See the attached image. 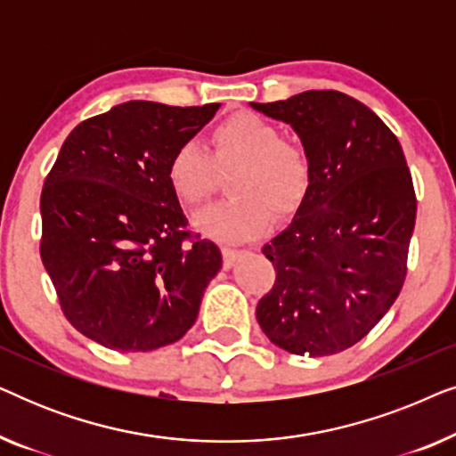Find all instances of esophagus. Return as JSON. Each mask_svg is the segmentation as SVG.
Here are the masks:
<instances>
[{"label":"esophagus","mask_w":456,"mask_h":456,"mask_svg":"<svg viewBox=\"0 0 456 456\" xmlns=\"http://www.w3.org/2000/svg\"><path fill=\"white\" fill-rule=\"evenodd\" d=\"M222 255H224V267H232V265H234V261L239 259L240 251H236V248H228V247H224V248H222Z\"/></svg>","instance_id":"obj_1"}]
</instances>
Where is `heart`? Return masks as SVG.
I'll return each instance as SVG.
<instances>
[{"label":"heart","mask_w":456,"mask_h":456,"mask_svg":"<svg viewBox=\"0 0 456 456\" xmlns=\"http://www.w3.org/2000/svg\"><path fill=\"white\" fill-rule=\"evenodd\" d=\"M209 141L211 151L195 141L178 145L166 170L170 191L186 208L208 201L220 174L236 170L230 180L236 199L197 214L192 226L199 234L245 242L264 232L270 211L286 216L297 209L309 184V159L272 122L240 111L217 124Z\"/></svg>","instance_id":"obj_1"}]
</instances>
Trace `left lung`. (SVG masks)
<instances>
[{"label": "left lung", "mask_w": 456, "mask_h": 456, "mask_svg": "<svg viewBox=\"0 0 456 456\" xmlns=\"http://www.w3.org/2000/svg\"><path fill=\"white\" fill-rule=\"evenodd\" d=\"M251 108L289 124L309 159L295 217L264 247L276 282L257 303V322L292 354L340 353L382 320L407 276L417 199L403 147L340 91Z\"/></svg>", "instance_id": "left-lung-1"}]
</instances>
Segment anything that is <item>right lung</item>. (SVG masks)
Segmentation results:
<instances>
[{
    "label": "right lung",
    "instance_id": "obj_1",
    "mask_svg": "<svg viewBox=\"0 0 456 456\" xmlns=\"http://www.w3.org/2000/svg\"><path fill=\"white\" fill-rule=\"evenodd\" d=\"M220 110L126 102L68 134L41 192V259L68 322L120 353L183 338L222 270L211 240L186 245L167 161Z\"/></svg>",
    "mask_w": 456,
    "mask_h": 456
}]
</instances>
